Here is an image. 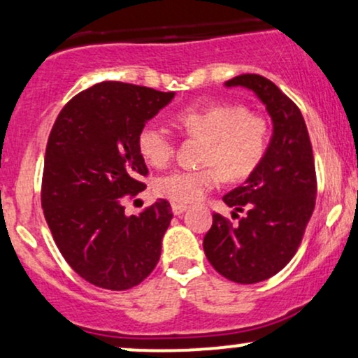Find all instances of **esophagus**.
<instances>
[{
	"instance_id": "1",
	"label": "esophagus",
	"mask_w": 358,
	"mask_h": 358,
	"mask_svg": "<svg viewBox=\"0 0 358 358\" xmlns=\"http://www.w3.org/2000/svg\"><path fill=\"white\" fill-rule=\"evenodd\" d=\"M171 209H173V214L180 215V214H183V212H185L188 207L185 206V203H173Z\"/></svg>"
}]
</instances>
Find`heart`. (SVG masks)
Segmentation results:
<instances>
[{
	"label": "heart",
	"mask_w": 358,
	"mask_h": 358,
	"mask_svg": "<svg viewBox=\"0 0 358 358\" xmlns=\"http://www.w3.org/2000/svg\"><path fill=\"white\" fill-rule=\"evenodd\" d=\"M187 137L206 139L200 168H178L156 178V192L178 203H194L221 183L243 182L260 168L268 151L270 127L260 113L236 103L188 105L175 115ZM137 149L149 164L163 168L176 155V141L166 127L148 122L137 132Z\"/></svg>",
	"instance_id": "1"
}]
</instances>
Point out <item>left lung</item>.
<instances>
[{"mask_svg":"<svg viewBox=\"0 0 358 358\" xmlns=\"http://www.w3.org/2000/svg\"><path fill=\"white\" fill-rule=\"evenodd\" d=\"M226 86H246L265 103L273 136L257 171L222 200L238 224L215 212L203 238L207 260L227 280L257 284L292 260L316 206L317 182L311 139L299 107L260 74H241Z\"/></svg>","mask_w":358,"mask_h":358,"instance_id":"obj_1","label":"left lung"}]
</instances>
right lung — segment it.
<instances>
[{"label": "right lung", "instance_id": "obj_1", "mask_svg": "<svg viewBox=\"0 0 358 358\" xmlns=\"http://www.w3.org/2000/svg\"><path fill=\"white\" fill-rule=\"evenodd\" d=\"M175 96L148 86L103 81L59 112L45 148L41 202L71 268L101 289L139 285L159 262L173 212L156 200L125 215L124 199L146 188L137 132Z\"/></svg>", "mask_w": 358, "mask_h": 358}]
</instances>
